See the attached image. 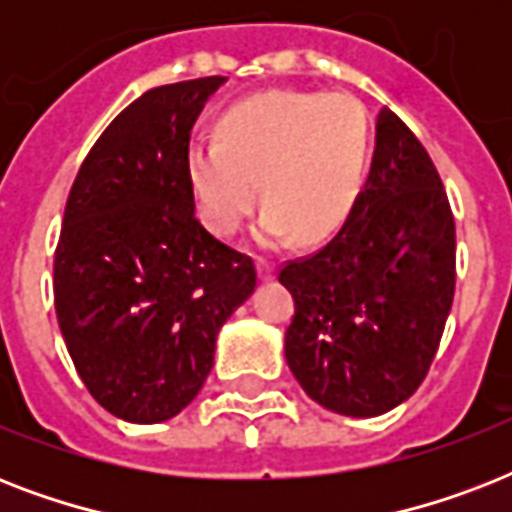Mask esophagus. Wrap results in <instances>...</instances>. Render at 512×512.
Listing matches in <instances>:
<instances>
[{"label": "esophagus", "mask_w": 512, "mask_h": 512, "mask_svg": "<svg viewBox=\"0 0 512 512\" xmlns=\"http://www.w3.org/2000/svg\"><path fill=\"white\" fill-rule=\"evenodd\" d=\"M257 273H260V279L268 281L273 279V273H276V265L271 260H257Z\"/></svg>", "instance_id": "esophagus-1"}]
</instances>
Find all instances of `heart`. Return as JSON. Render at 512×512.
Segmentation results:
<instances>
[{"label": "heart", "instance_id": "b5f03b06", "mask_svg": "<svg viewBox=\"0 0 512 512\" xmlns=\"http://www.w3.org/2000/svg\"><path fill=\"white\" fill-rule=\"evenodd\" d=\"M369 116L350 95L265 92L223 116L217 140L188 148L201 220L231 236L260 201L268 204L260 236L284 244H319L340 231L364 188Z\"/></svg>", "mask_w": 512, "mask_h": 512}]
</instances>
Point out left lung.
Segmentation results:
<instances>
[{
  "instance_id": "obj_1",
  "label": "left lung",
  "mask_w": 512,
  "mask_h": 512,
  "mask_svg": "<svg viewBox=\"0 0 512 512\" xmlns=\"http://www.w3.org/2000/svg\"><path fill=\"white\" fill-rule=\"evenodd\" d=\"M454 260L436 164L385 108L356 209L319 252L279 268L295 297L284 356L305 393L348 417H377L412 396L444 335Z\"/></svg>"
}]
</instances>
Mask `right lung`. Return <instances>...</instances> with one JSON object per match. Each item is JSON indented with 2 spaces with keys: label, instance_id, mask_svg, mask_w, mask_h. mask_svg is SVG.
<instances>
[{
  "label": "right lung",
  "instance_id": "add662e5",
  "mask_svg": "<svg viewBox=\"0 0 512 512\" xmlns=\"http://www.w3.org/2000/svg\"><path fill=\"white\" fill-rule=\"evenodd\" d=\"M225 76L143 92L108 124L68 193L55 311L103 409L162 422L207 380L225 319L257 287L252 257L193 215L188 143Z\"/></svg>",
  "mask_w": 512,
  "mask_h": 512
}]
</instances>
